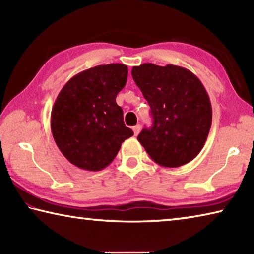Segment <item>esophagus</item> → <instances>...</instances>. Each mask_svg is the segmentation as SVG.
Here are the masks:
<instances>
[{"label":"esophagus","instance_id":"esophagus-1","mask_svg":"<svg viewBox=\"0 0 254 254\" xmlns=\"http://www.w3.org/2000/svg\"><path fill=\"white\" fill-rule=\"evenodd\" d=\"M132 130H133V132H134V134L136 135L137 133H139L140 130H141V126H140V124H136V126H134V127H132Z\"/></svg>","mask_w":254,"mask_h":254}]
</instances>
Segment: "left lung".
<instances>
[{"label": "left lung", "instance_id": "obj_1", "mask_svg": "<svg viewBox=\"0 0 254 254\" xmlns=\"http://www.w3.org/2000/svg\"><path fill=\"white\" fill-rule=\"evenodd\" d=\"M132 77L151 107L153 124L137 141L162 167L186 165L203 149L212 126V105L198 77L186 68L145 63Z\"/></svg>", "mask_w": 254, "mask_h": 254}]
</instances>
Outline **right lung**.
Wrapping results in <instances>:
<instances>
[{
  "label": "right lung",
  "mask_w": 254,
  "mask_h": 254,
  "mask_svg": "<svg viewBox=\"0 0 254 254\" xmlns=\"http://www.w3.org/2000/svg\"><path fill=\"white\" fill-rule=\"evenodd\" d=\"M127 79L123 64L100 65L75 75L59 92L51 110V133L72 165L88 171L104 169L133 135L115 101Z\"/></svg>",
  "instance_id": "right-lung-1"
}]
</instances>
